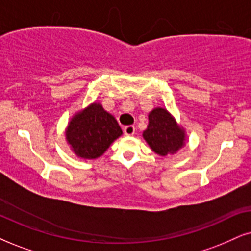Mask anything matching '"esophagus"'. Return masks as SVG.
I'll return each mask as SVG.
<instances>
[{
	"label": "esophagus",
	"instance_id": "34e87169",
	"mask_svg": "<svg viewBox=\"0 0 251 251\" xmlns=\"http://www.w3.org/2000/svg\"><path fill=\"white\" fill-rule=\"evenodd\" d=\"M124 133L126 135H133L135 133V127L133 125H127L124 127Z\"/></svg>",
	"mask_w": 251,
	"mask_h": 251
}]
</instances>
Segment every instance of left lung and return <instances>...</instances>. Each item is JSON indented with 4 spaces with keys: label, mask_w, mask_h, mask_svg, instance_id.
Wrapping results in <instances>:
<instances>
[{
    "label": "left lung",
    "mask_w": 251,
    "mask_h": 251,
    "mask_svg": "<svg viewBox=\"0 0 251 251\" xmlns=\"http://www.w3.org/2000/svg\"><path fill=\"white\" fill-rule=\"evenodd\" d=\"M149 124L144 138L155 153L167 155L176 153L184 145V132L167 110L154 109L148 116Z\"/></svg>",
    "instance_id": "left-lung-1"
}]
</instances>
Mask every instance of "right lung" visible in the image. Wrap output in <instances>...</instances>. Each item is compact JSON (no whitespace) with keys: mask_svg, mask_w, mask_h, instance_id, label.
I'll return each mask as SVG.
<instances>
[{"mask_svg":"<svg viewBox=\"0 0 251 251\" xmlns=\"http://www.w3.org/2000/svg\"><path fill=\"white\" fill-rule=\"evenodd\" d=\"M122 134V128L113 116L96 103L76 115L66 133L73 151L83 158L100 156Z\"/></svg>","mask_w":251,"mask_h":251,"instance_id":"obj_1","label":"right lung"}]
</instances>
